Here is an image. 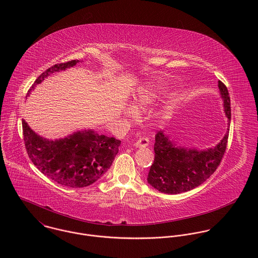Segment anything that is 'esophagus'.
<instances>
[{"label": "esophagus", "mask_w": 258, "mask_h": 258, "mask_svg": "<svg viewBox=\"0 0 258 258\" xmlns=\"http://www.w3.org/2000/svg\"><path fill=\"white\" fill-rule=\"evenodd\" d=\"M149 145V139L148 138H140L135 144L134 146L136 148H145Z\"/></svg>", "instance_id": "1"}]
</instances>
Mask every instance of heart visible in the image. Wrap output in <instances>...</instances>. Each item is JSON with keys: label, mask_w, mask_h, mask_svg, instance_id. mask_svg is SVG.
I'll return each mask as SVG.
<instances>
[{"label": "heart", "mask_w": 258, "mask_h": 258, "mask_svg": "<svg viewBox=\"0 0 258 258\" xmlns=\"http://www.w3.org/2000/svg\"><path fill=\"white\" fill-rule=\"evenodd\" d=\"M157 90L154 87H143L142 89H140L134 97L133 103L135 105V107L140 108V107H144L148 104H150L155 97H157ZM125 113L127 115H132L133 114V109L131 107H127L125 109Z\"/></svg>", "instance_id": "heart-1"}]
</instances>
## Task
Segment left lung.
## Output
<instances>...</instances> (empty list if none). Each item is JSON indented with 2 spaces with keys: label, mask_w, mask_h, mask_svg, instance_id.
Here are the masks:
<instances>
[{
  "label": "left lung",
  "mask_w": 258,
  "mask_h": 258,
  "mask_svg": "<svg viewBox=\"0 0 258 258\" xmlns=\"http://www.w3.org/2000/svg\"><path fill=\"white\" fill-rule=\"evenodd\" d=\"M224 111L231 118L230 98L223 82L219 81ZM229 130V129H227ZM228 132L218 146L206 151L177 146L163 131L155 136V159L148 174V183L166 194H180L190 190L207 181L218 169L225 153Z\"/></svg>",
  "instance_id": "1"
}]
</instances>
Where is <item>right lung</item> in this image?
Listing matches in <instances>:
<instances>
[{
  "mask_svg": "<svg viewBox=\"0 0 258 258\" xmlns=\"http://www.w3.org/2000/svg\"><path fill=\"white\" fill-rule=\"evenodd\" d=\"M77 62L71 60L48 68L37 77L32 88L49 74ZM22 124L26 150L34 165L47 178L69 187H83L96 182L110 168L121 144L120 140L98 135L93 130L49 141L36 134L25 120Z\"/></svg>",
  "mask_w": 258,
  "mask_h": 258,
  "instance_id": "1",
  "label": "right lung"
}]
</instances>
